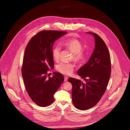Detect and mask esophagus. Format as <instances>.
I'll return each mask as SVG.
<instances>
[{
  "instance_id": "1",
  "label": "esophagus",
  "mask_w": 130,
  "mask_h": 130,
  "mask_svg": "<svg viewBox=\"0 0 130 130\" xmlns=\"http://www.w3.org/2000/svg\"><path fill=\"white\" fill-rule=\"evenodd\" d=\"M64 82H67V80H68V77H67V76H64Z\"/></svg>"
}]
</instances>
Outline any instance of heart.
Returning a JSON list of instances; mask_svg holds the SVG:
<instances>
[{"mask_svg": "<svg viewBox=\"0 0 130 130\" xmlns=\"http://www.w3.org/2000/svg\"><path fill=\"white\" fill-rule=\"evenodd\" d=\"M63 45L73 53L72 59L77 62H82L86 58L87 53L83 49L82 42L77 39L70 38L63 41ZM61 48L58 45L55 46L52 50V56L55 60L59 58ZM74 66L73 63H66L61 62L56 66V70L59 73L66 75L72 74L74 71Z\"/></svg>", "mask_w": 130, "mask_h": 130, "instance_id": "b5f03b06", "label": "heart"}]
</instances>
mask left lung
<instances>
[{
	"instance_id": "obj_1",
	"label": "left lung",
	"mask_w": 130,
	"mask_h": 130,
	"mask_svg": "<svg viewBox=\"0 0 130 130\" xmlns=\"http://www.w3.org/2000/svg\"><path fill=\"white\" fill-rule=\"evenodd\" d=\"M95 48L89 61L82 67L77 74L85 82L73 77L68 81L72 85V101L74 107L86 110L94 107L106 92L111 74V57L108 48L101 37L92 32Z\"/></svg>"
}]
</instances>
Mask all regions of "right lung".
I'll use <instances>...</instances> for the list:
<instances>
[{
    "mask_svg": "<svg viewBox=\"0 0 130 130\" xmlns=\"http://www.w3.org/2000/svg\"><path fill=\"white\" fill-rule=\"evenodd\" d=\"M67 33L50 30L39 31L30 39L26 47L22 75L28 94L40 107H47L53 103L54 93L64 81L61 74L54 73L53 77H47V73L54 66L53 44Z\"/></svg>",
    "mask_w": 130,
    "mask_h": 130,
    "instance_id": "1",
    "label": "right lung"
}]
</instances>
